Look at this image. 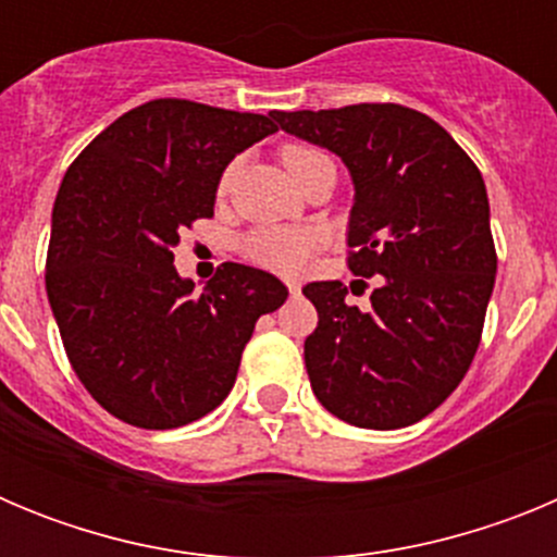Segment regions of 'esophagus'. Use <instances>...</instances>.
<instances>
[{
    "mask_svg": "<svg viewBox=\"0 0 557 557\" xmlns=\"http://www.w3.org/2000/svg\"><path fill=\"white\" fill-rule=\"evenodd\" d=\"M287 289L293 295H298V293H301V282H295V278H287Z\"/></svg>",
    "mask_w": 557,
    "mask_h": 557,
    "instance_id": "34e87169",
    "label": "esophagus"
}]
</instances>
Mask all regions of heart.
Here are the masks:
<instances>
[{
	"label": "heart",
	"instance_id": "1",
	"mask_svg": "<svg viewBox=\"0 0 557 557\" xmlns=\"http://www.w3.org/2000/svg\"><path fill=\"white\" fill-rule=\"evenodd\" d=\"M323 156L326 152L309 145L282 147V161L293 172V178H298L312 161L323 159ZM231 178H234V166L223 172L220 191L228 189ZM318 248H321V236L307 225H262V228L248 231L239 239V253L256 268L273 270V273H301Z\"/></svg>",
	"mask_w": 557,
	"mask_h": 557
}]
</instances>
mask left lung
<instances>
[{"instance_id": "left-lung-1", "label": "left lung", "mask_w": 557, "mask_h": 557, "mask_svg": "<svg viewBox=\"0 0 557 557\" xmlns=\"http://www.w3.org/2000/svg\"><path fill=\"white\" fill-rule=\"evenodd\" d=\"M273 120L346 161L357 191L348 270L382 275L366 312L348 307L339 282L304 287L318 309L304 343L314 396L362 430L416 424L469 371L494 293L480 170L435 120L396 102L275 111Z\"/></svg>"}]
</instances>
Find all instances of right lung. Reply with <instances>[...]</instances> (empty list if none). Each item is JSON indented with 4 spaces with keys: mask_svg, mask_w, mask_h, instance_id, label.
I'll return each mask as SVG.
<instances>
[{
    "mask_svg": "<svg viewBox=\"0 0 557 557\" xmlns=\"http://www.w3.org/2000/svg\"><path fill=\"white\" fill-rule=\"evenodd\" d=\"M270 116L150 100L63 175L47 298L77 379L125 424L175 430L223 405L256 321L287 301L264 270L223 262L195 293L172 264L181 231L214 218L231 159L278 131Z\"/></svg>",
    "mask_w": 557,
    "mask_h": 557,
    "instance_id": "right-lung-1",
    "label": "right lung"
}]
</instances>
